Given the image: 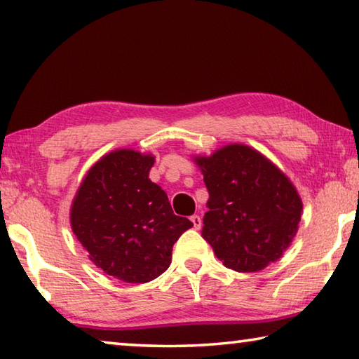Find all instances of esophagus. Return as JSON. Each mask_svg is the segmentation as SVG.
I'll return each instance as SVG.
<instances>
[{"label": "esophagus", "mask_w": 359, "mask_h": 359, "mask_svg": "<svg viewBox=\"0 0 359 359\" xmlns=\"http://www.w3.org/2000/svg\"><path fill=\"white\" fill-rule=\"evenodd\" d=\"M190 220H191V223H193V228H194V229H199V228L203 226V220H201V217H199V215L190 217Z\"/></svg>", "instance_id": "esophagus-1"}]
</instances>
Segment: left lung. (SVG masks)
<instances>
[{"label": "left lung", "instance_id": "1", "mask_svg": "<svg viewBox=\"0 0 359 359\" xmlns=\"http://www.w3.org/2000/svg\"><path fill=\"white\" fill-rule=\"evenodd\" d=\"M191 158L209 191L203 238L215 257L238 272H258L282 258L302 214V199L288 175L257 149L238 142Z\"/></svg>", "mask_w": 359, "mask_h": 359}]
</instances>
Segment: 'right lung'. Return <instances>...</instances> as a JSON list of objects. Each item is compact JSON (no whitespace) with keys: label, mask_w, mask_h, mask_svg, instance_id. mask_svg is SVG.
<instances>
[{"label":"right lung","mask_w":359,"mask_h":359,"mask_svg":"<svg viewBox=\"0 0 359 359\" xmlns=\"http://www.w3.org/2000/svg\"><path fill=\"white\" fill-rule=\"evenodd\" d=\"M154 165L151 154L109 151L88 169L71 203V229L88 259L125 283L161 276L172 245L193 226L174 215L165 190L149 179Z\"/></svg>","instance_id":"obj_1"}]
</instances>
